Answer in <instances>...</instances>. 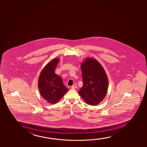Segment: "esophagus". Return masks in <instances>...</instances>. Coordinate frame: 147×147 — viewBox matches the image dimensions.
Returning <instances> with one entry per match:
<instances>
[{
    "mask_svg": "<svg viewBox=\"0 0 147 147\" xmlns=\"http://www.w3.org/2000/svg\"><path fill=\"white\" fill-rule=\"evenodd\" d=\"M76 87L77 84H75L73 85V86H72V87H71V88L72 89H75L76 88Z\"/></svg>",
    "mask_w": 147,
    "mask_h": 147,
    "instance_id": "obj_1",
    "label": "esophagus"
}]
</instances>
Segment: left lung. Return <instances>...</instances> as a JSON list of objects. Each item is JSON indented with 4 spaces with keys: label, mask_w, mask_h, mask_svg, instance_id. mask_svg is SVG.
<instances>
[{
    "label": "left lung",
    "mask_w": 147,
    "mask_h": 147,
    "mask_svg": "<svg viewBox=\"0 0 147 147\" xmlns=\"http://www.w3.org/2000/svg\"><path fill=\"white\" fill-rule=\"evenodd\" d=\"M83 87L78 93L87 104L98 105L107 95L109 81L105 69L98 61L86 58L81 65Z\"/></svg>",
    "instance_id": "obj_1"
}]
</instances>
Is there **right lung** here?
<instances>
[{"instance_id": "right-lung-1", "label": "right lung", "mask_w": 147, "mask_h": 147, "mask_svg": "<svg viewBox=\"0 0 147 147\" xmlns=\"http://www.w3.org/2000/svg\"><path fill=\"white\" fill-rule=\"evenodd\" d=\"M59 59L54 58L42 69L38 80V88L40 94L48 102H58L68 89L63 83L60 76L55 73Z\"/></svg>"}]
</instances>
